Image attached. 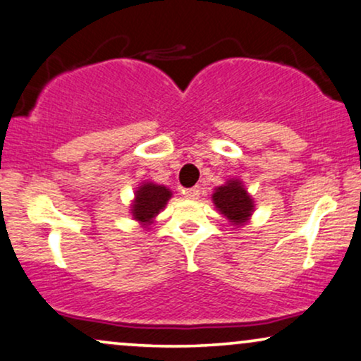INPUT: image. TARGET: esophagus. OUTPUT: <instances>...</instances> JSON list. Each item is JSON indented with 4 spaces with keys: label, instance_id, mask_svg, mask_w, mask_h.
I'll use <instances>...</instances> for the list:
<instances>
[{
    "label": "esophagus",
    "instance_id": "esophagus-1",
    "mask_svg": "<svg viewBox=\"0 0 361 361\" xmlns=\"http://www.w3.org/2000/svg\"><path fill=\"white\" fill-rule=\"evenodd\" d=\"M183 195L190 200H197L200 197V188H198V186H193V188H186V190H183Z\"/></svg>",
    "mask_w": 361,
    "mask_h": 361
}]
</instances>
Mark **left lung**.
I'll return each instance as SVG.
<instances>
[{
	"mask_svg": "<svg viewBox=\"0 0 361 361\" xmlns=\"http://www.w3.org/2000/svg\"><path fill=\"white\" fill-rule=\"evenodd\" d=\"M212 198H214L215 207L233 225L245 224L252 215V212H254L252 198L247 195L245 188L238 180H232L227 185L216 188V192Z\"/></svg>",
	"mask_w": 361,
	"mask_h": 361,
	"instance_id": "left-lung-1",
	"label": "left lung"
}]
</instances>
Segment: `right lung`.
I'll use <instances>...</instances> for the list:
<instances>
[{
    "mask_svg": "<svg viewBox=\"0 0 361 361\" xmlns=\"http://www.w3.org/2000/svg\"><path fill=\"white\" fill-rule=\"evenodd\" d=\"M171 198V192L166 186L145 183L137 188L136 200L133 205V215L139 222H151Z\"/></svg>",
    "mask_w": 361,
    "mask_h": 361,
    "instance_id": "right-lung-1",
    "label": "right lung"
}]
</instances>
